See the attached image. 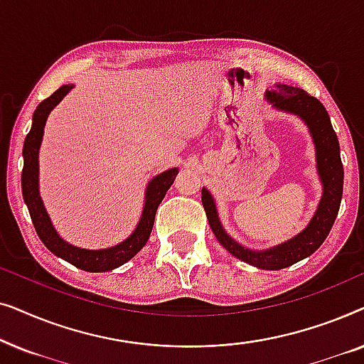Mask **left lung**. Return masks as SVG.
<instances>
[{
    "instance_id": "1",
    "label": "left lung",
    "mask_w": 364,
    "mask_h": 364,
    "mask_svg": "<svg viewBox=\"0 0 364 364\" xmlns=\"http://www.w3.org/2000/svg\"><path fill=\"white\" fill-rule=\"evenodd\" d=\"M265 99L277 111L300 117L311 136L313 146H315L316 172L323 191L311 220L290 240L270 248H263V250H255V248L242 245L235 238L228 235L222 225L220 217H218L217 203L205 187L202 188V205L205 208L213 235L227 252H230L238 260L260 268V270H282V268L310 257L325 242L336 220L338 210H340L345 172H343L340 142H338L336 132L333 131L325 106L316 97L310 96L300 87L275 84L273 89H267Z\"/></svg>"
}]
</instances>
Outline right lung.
<instances>
[{"instance_id":"1","label":"right lung","mask_w":364,"mask_h":364,"mask_svg":"<svg viewBox=\"0 0 364 364\" xmlns=\"http://www.w3.org/2000/svg\"><path fill=\"white\" fill-rule=\"evenodd\" d=\"M74 84H64L56 92L51 94L48 99L39 104L33 114V126L24 139L23 146V173H21V188L24 203L28 205L29 215H31L33 225L36 228L38 237L46 245L49 252L63 258L71 265L81 268L84 272H111L114 268L124 265V263L136 257L142 247L146 245L149 237H151L154 220H156L157 207L166 197V193L176 181L178 173L177 167L168 168L152 177L146 187L144 193V207L141 218H139L136 228L126 240L119 242L117 245L107 248H81L73 245L64 240L54 228L51 217L48 215L46 207H44L41 193H39V149H41L44 126H46L48 116L54 107L68 96Z\"/></svg>"}]
</instances>
